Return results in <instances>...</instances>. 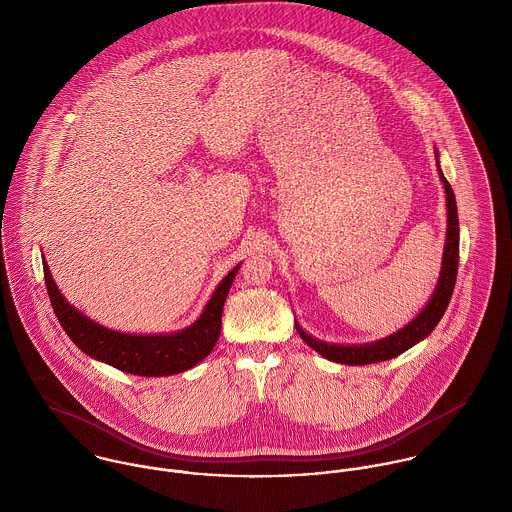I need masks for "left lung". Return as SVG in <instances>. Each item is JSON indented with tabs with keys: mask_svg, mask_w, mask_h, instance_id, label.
Returning <instances> with one entry per match:
<instances>
[{
	"mask_svg": "<svg viewBox=\"0 0 512 512\" xmlns=\"http://www.w3.org/2000/svg\"><path fill=\"white\" fill-rule=\"evenodd\" d=\"M436 151V163H438L439 179L445 189V211H447V228H445V246H443V256H441V270H439L438 284L424 309L402 329L396 333L372 341V343H363V345H339V343H327L321 339H315L313 335L305 333L303 327L295 321V329L299 337L313 349L317 351L323 359L341 363V365L361 366L372 365V363H382L388 359H394L402 355L404 351L412 349L416 343L424 341L439 323L443 317L451 293L455 288V278H457V266H459V219H457V203L451 185L441 173L439 167V153Z\"/></svg>",
	"mask_w": 512,
	"mask_h": 512,
	"instance_id": "obj_1",
	"label": "left lung"
}]
</instances>
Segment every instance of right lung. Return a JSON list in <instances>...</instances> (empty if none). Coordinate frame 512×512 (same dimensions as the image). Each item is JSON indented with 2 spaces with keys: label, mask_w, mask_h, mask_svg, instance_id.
<instances>
[{
  "label": "right lung",
  "mask_w": 512,
  "mask_h": 512,
  "mask_svg": "<svg viewBox=\"0 0 512 512\" xmlns=\"http://www.w3.org/2000/svg\"><path fill=\"white\" fill-rule=\"evenodd\" d=\"M238 268L240 264L220 280L203 313L189 327L173 333L136 335L108 329L78 311L57 288L43 256V272L51 305L74 345L100 363L138 376L179 374L209 357L219 341L222 305Z\"/></svg>",
  "instance_id": "right-lung-1"
}]
</instances>
